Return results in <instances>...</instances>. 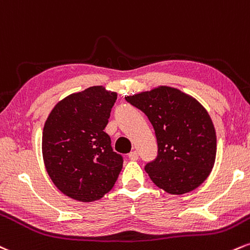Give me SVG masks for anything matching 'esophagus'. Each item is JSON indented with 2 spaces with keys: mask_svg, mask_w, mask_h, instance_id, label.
<instances>
[{
  "mask_svg": "<svg viewBox=\"0 0 250 250\" xmlns=\"http://www.w3.org/2000/svg\"><path fill=\"white\" fill-rule=\"evenodd\" d=\"M139 158V154H138L137 151H132L130 154H128V159L130 160H138Z\"/></svg>",
  "mask_w": 250,
  "mask_h": 250,
  "instance_id": "obj_1",
  "label": "esophagus"
}]
</instances>
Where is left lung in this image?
Returning <instances> with one entry per match:
<instances>
[{
    "mask_svg": "<svg viewBox=\"0 0 250 250\" xmlns=\"http://www.w3.org/2000/svg\"><path fill=\"white\" fill-rule=\"evenodd\" d=\"M125 99L143 111L154 128L158 155L145 166L151 180L169 194H184L200 186L216 157L215 128L206 108L169 86Z\"/></svg>",
    "mask_w": 250,
    "mask_h": 250,
    "instance_id": "8db88e82",
    "label": "left lung"
}]
</instances>
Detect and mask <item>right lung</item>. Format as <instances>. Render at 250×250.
<instances>
[{
	"instance_id": "right-lung-1",
	"label": "right lung",
	"mask_w": 250,
	"mask_h": 250,
	"mask_svg": "<svg viewBox=\"0 0 250 250\" xmlns=\"http://www.w3.org/2000/svg\"><path fill=\"white\" fill-rule=\"evenodd\" d=\"M117 93L91 86L58 102L43 128L42 153L50 179L63 194L91 202L110 192L123 168L104 128Z\"/></svg>"
}]
</instances>
